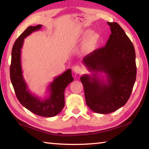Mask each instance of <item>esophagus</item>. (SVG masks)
<instances>
[{
	"label": "esophagus",
	"mask_w": 149,
	"mask_h": 149,
	"mask_svg": "<svg viewBox=\"0 0 149 149\" xmlns=\"http://www.w3.org/2000/svg\"><path fill=\"white\" fill-rule=\"evenodd\" d=\"M73 71L75 74H79L82 73V68L79 65H76L73 67Z\"/></svg>",
	"instance_id": "1"
}]
</instances>
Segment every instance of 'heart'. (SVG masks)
Returning a JSON list of instances; mask_svg holds the SVG:
<instances>
[{
    "instance_id": "1",
    "label": "heart",
    "mask_w": 149,
    "mask_h": 149,
    "mask_svg": "<svg viewBox=\"0 0 149 149\" xmlns=\"http://www.w3.org/2000/svg\"><path fill=\"white\" fill-rule=\"evenodd\" d=\"M87 38L86 40V39ZM83 44L82 51L84 54H90L97 49L101 40V36L99 33L93 32L91 29L84 30L78 36V41L82 42L85 40Z\"/></svg>"
}]
</instances>
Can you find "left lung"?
I'll return each instance as SVG.
<instances>
[{
	"mask_svg": "<svg viewBox=\"0 0 149 149\" xmlns=\"http://www.w3.org/2000/svg\"><path fill=\"white\" fill-rule=\"evenodd\" d=\"M111 33L105 47L83 58L93 73L80 77L86 102L92 111L107 114L124 106L136 78V52L130 39L117 22H107ZM104 73L106 80L100 77Z\"/></svg>",
	"mask_w": 149,
	"mask_h": 149,
	"instance_id": "left-lung-1",
	"label": "left lung"
}]
</instances>
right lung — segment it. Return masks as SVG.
I'll return each mask as SVG.
<instances>
[{
  "mask_svg": "<svg viewBox=\"0 0 149 149\" xmlns=\"http://www.w3.org/2000/svg\"><path fill=\"white\" fill-rule=\"evenodd\" d=\"M41 24L36 26H29L17 39L12 50V61L10 65V79L17 98L21 104L32 113L38 116L51 117L58 115L65 106L64 91L69 84L73 81L71 69L55 77L50 83L47 91L49 96L45 99L30 92L26 81L24 79L21 66V49L24 39L33 32L39 30Z\"/></svg>",
  "mask_w": 149,
  "mask_h": 149,
  "instance_id": "1",
  "label": "right lung"
}]
</instances>
